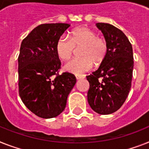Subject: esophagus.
<instances>
[{
	"label": "esophagus",
	"mask_w": 149,
	"mask_h": 149,
	"mask_svg": "<svg viewBox=\"0 0 149 149\" xmlns=\"http://www.w3.org/2000/svg\"><path fill=\"white\" fill-rule=\"evenodd\" d=\"M75 77L77 80H79V79H81V78H84V76L83 75H81V74H75Z\"/></svg>",
	"instance_id": "34e87169"
}]
</instances>
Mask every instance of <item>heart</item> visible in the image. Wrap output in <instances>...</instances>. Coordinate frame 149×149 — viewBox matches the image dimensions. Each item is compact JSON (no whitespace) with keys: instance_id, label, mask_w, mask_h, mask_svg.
I'll use <instances>...</instances> for the list:
<instances>
[{"instance_id":"heart-1","label":"heart","mask_w":149,"mask_h":149,"mask_svg":"<svg viewBox=\"0 0 149 149\" xmlns=\"http://www.w3.org/2000/svg\"><path fill=\"white\" fill-rule=\"evenodd\" d=\"M70 39L61 36L58 39L55 50L60 59L68 61L72 56L74 48H81V58L72 60L66 64L65 70L80 74L95 66L100 65L105 61L108 52L107 42L102 36L87 26L74 28L69 33Z\"/></svg>"}]
</instances>
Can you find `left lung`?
<instances>
[{"label": "left lung", "mask_w": 149, "mask_h": 149, "mask_svg": "<svg viewBox=\"0 0 149 149\" xmlns=\"http://www.w3.org/2000/svg\"><path fill=\"white\" fill-rule=\"evenodd\" d=\"M97 26L107 42L108 52L99 68L86 76L90 84L88 101L94 111L107 115L119 110L127 98L132 83L133 52L120 29L104 23H97Z\"/></svg>", "instance_id": "8db88e82"}]
</instances>
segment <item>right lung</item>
<instances>
[{
  "instance_id": "right-lung-1",
  "label": "right lung",
  "mask_w": 149,
  "mask_h": 149,
  "mask_svg": "<svg viewBox=\"0 0 149 149\" xmlns=\"http://www.w3.org/2000/svg\"><path fill=\"white\" fill-rule=\"evenodd\" d=\"M68 23H44L22 41L18 57L19 94L39 117L49 119L65 110L68 96L76 83L73 74H58L61 61L55 45Z\"/></svg>"
}]
</instances>
